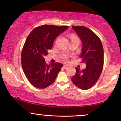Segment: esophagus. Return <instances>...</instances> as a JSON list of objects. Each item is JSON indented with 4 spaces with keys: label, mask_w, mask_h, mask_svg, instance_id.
<instances>
[{
    "label": "esophagus",
    "mask_w": 121,
    "mask_h": 121,
    "mask_svg": "<svg viewBox=\"0 0 121 121\" xmlns=\"http://www.w3.org/2000/svg\"><path fill=\"white\" fill-rule=\"evenodd\" d=\"M68 67V66L67 65H63V68H64V69H67Z\"/></svg>",
    "instance_id": "34e87169"
}]
</instances>
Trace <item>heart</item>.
<instances>
[{
    "mask_svg": "<svg viewBox=\"0 0 121 121\" xmlns=\"http://www.w3.org/2000/svg\"><path fill=\"white\" fill-rule=\"evenodd\" d=\"M72 39H75V38H77L76 37H74V36H72ZM63 59L64 61H65V62H67V60H68V56L67 55H65L63 57Z\"/></svg>",
    "mask_w": 121,
    "mask_h": 121,
    "instance_id": "obj_1",
    "label": "heart"
}]
</instances>
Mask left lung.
<instances>
[{
  "instance_id": "8db88e82",
  "label": "left lung",
  "mask_w": 121,
  "mask_h": 121,
  "mask_svg": "<svg viewBox=\"0 0 121 121\" xmlns=\"http://www.w3.org/2000/svg\"><path fill=\"white\" fill-rule=\"evenodd\" d=\"M73 29L82 41L80 57L86 68L80 70L76 67V73L72 78L74 85L82 90L93 86L101 74L104 67V48L98 36L84 26H73Z\"/></svg>"
}]
</instances>
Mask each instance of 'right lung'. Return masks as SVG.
<instances>
[{
	"label": "right lung",
	"instance_id": "1",
	"mask_svg": "<svg viewBox=\"0 0 121 121\" xmlns=\"http://www.w3.org/2000/svg\"><path fill=\"white\" fill-rule=\"evenodd\" d=\"M68 26L42 25L33 30L26 39L21 53L23 70L35 87L46 88L54 82L63 64H46L44 57L52 48L56 38Z\"/></svg>",
	"mask_w": 121,
	"mask_h": 121
}]
</instances>
